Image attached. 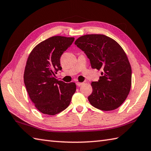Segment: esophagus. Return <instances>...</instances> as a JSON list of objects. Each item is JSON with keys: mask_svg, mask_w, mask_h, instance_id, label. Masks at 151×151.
Segmentation results:
<instances>
[{"mask_svg": "<svg viewBox=\"0 0 151 151\" xmlns=\"http://www.w3.org/2000/svg\"><path fill=\"white\" fill-rule=\"evenodd\" d=\"M83 84H84L83 82H76V85H77L78 86H81L83 85Z\"/></svg>", "mask_w": 151, "mask_h": 151, "instance_id": "esophagus-1", "label": "esophagus"}]
</instances>
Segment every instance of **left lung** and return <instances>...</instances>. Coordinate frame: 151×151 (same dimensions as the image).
I'll return each instance as SVG.
<instances>
[{
	"mask_svg": "<svg viewBox=\"0 0 151 151\" xmlns=\"http://www.w3.org/2000/svg\"><path fill=\"white\" fill-rule=\"evenodd\" d=\"M75 45L90 59L91 68L101 69L98 82H92V93L88 99L101 111L119 108L128 97L132 85V68L120 44L104 35H86L76 40Z\"/></svg>",
	"mask_w": 151,
	"mask_h": 151,
	"instance_id": "obj_1",
	"label": "left lung"
}]
</instances>
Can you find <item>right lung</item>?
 <instances>
[{
	"mask_svg": "<svg viewBox=\"0 0 151 151\" xmlns=\"http://www.w3.org/2000/svg\"><path fill=\"white\" fill-rule=\"evenodd\" d=\"M75 38L54 36L32 49L25 68L24 83L32 102L44 114L55 115L69 105L76 91L75 82L65 83L55 78L61 70L60 58Z\"/></svg>",
	"mask_w": 151,
	"mask_h": 151,
	"instance_id": "obj_1",
	"label": "right lung"
}]
</instances>
